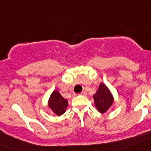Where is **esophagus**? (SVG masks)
I'll list each match as a JSON object with an SVG mask.
<instances>
[{"label":"esophagus","instance_id":"esophagus-1","mask_svg":"<svg viewBox=\"0 0 151 151\" xmlns=\"http://www.w3.org/2000/svg\"><path fill=\"white\" fill-rule=\"evenodd\" d=\"M80 94H82V95H84V96H85L86 94H87V93H86V92H84V91H83V92H81Z\"/></svg>","mask_w":151,"mask_h":151}]
</instances>
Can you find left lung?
<instances>
[{
  "instance_id": "left-lung-1",
  "label": "left lung",
  "mask_w": 151,
  "mask_h": 151,
  "mask_svg": "<svg viewBox=\"0 0 151 151\" xmlns=\"http://www.w3.org/2000/svg\"><path fill=\"white\" fill-rule=\"evenodd\" d=\"M93 98L96 108L100 113L107 112L114 101L113 96L110 89L104 83H100L98 90L93 95Z\"/></svg>"
}]
</instances>
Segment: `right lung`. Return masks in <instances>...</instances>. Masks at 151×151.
<instances>
[{
  "mask_svg": "<svg viewBox=\"0 0 151 151\" xmlns=\"http://www.w3.org/2000/svg\"><path fill=\"white\" fill-rule=\"evenodd\" d=\"M48 105L54 113L60 116L65 112L68 106V101L64 99L57 90H54L49 97Z\"/></svg>",
  "mask_w": 151,
  "mask_h": 151,
  "instance_id": "add662e5",
  "label": "right lung"
}]
</instances>
